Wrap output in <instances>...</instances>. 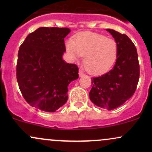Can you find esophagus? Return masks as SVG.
Masks as SVG:
<instances>
[{"instance_id":"obj_1","label":"esophagus","mask_w":152,"mask_h":152,"mask_svg":"<svg viewBox=\"0 0 152 152\" xmlns=\"http://www.w3.org/2000/svg\"><path fill=\"white\" fill-rule=\"evenodd\" d=\"M78 74H79L80 77H81V76H83L85 75L84 73H83V71H79V72H78Z\"/></svg>"}]
</instances>
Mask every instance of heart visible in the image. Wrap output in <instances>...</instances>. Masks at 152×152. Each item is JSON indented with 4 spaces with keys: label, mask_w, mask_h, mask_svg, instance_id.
Segmentation results:
<instances>
[{
    "label": "heart",
    "mask_w": 152,
    "mask_h": 152,
    "mask_svg": "<svg viewBox=\"0 0 152 152\" xmlns=\"http://www.w3.org/2000/svg\"><path fill=\"white\" fill-rule=\"evenodd\" d=\"M66 49L72 60L83 58V65L88 72L99 74L114 64L118 55V45L112 38L102 34L84 32L78 34L75 41L69 39Z\"/></svg>",
    "instance_id": "heart-1"
}]
</instances>
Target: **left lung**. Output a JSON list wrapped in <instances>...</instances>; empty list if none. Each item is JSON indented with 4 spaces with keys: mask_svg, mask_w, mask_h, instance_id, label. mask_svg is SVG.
I'll list each match as a JSON object with an SVG mask.
<instances>
[{
    "mask_svg": "<svg viewBox=\"0 0 152 152\" xmlns=\"http://www.w3.org/2000/svg\"><path fill=\"white\" fill-rule=\"evenodd\" d=\"M106 31L117 43V58L109 72L91 78L93 86L89 97L99 107L113 110L124 104L135 92L139 78V64L137 48L130 38L112 29Z\"/></svg>",
    "mask_w": 152,
    "mask_h": 152,
    "instance_id": "left-lung-1",
    "label": "left lung"
}]
</instances>
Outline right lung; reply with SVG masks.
Listing matches in <instances>:
<instances>
[{"instance_id":"1","label":"right lung","mask_w":152,"mask_h":152,"mask_svg":"<svg viewBox=\"0 0 152 152\" xmlns=\"http://www.w3.org/2000/svg\"><path fill=\"white\" fill-rule=\"evenodd\" d=\"M67 28L41 27L26 38L16 66L18 86L31 106L55 112L68 100V86L78 78L77 66L62 58Z\"/></svg>"}]
</instances>
